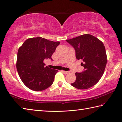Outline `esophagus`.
Returning a JSON list of instances; mask_svg holds the SVG:
<instances>
[{"label": "esophagus", "instance_id": "obj_1", "mask_svg": "<svg viewBox=\"0 0 122 122\" xmlns=\"http://www.w3.org/2000/svg\"><path fill=\"white\" fill-rule=\"evenodd\" d=\"M62 72L64 74H68L69 73L68 71H63V70H62Z\"/></svg>", "mask_w": 122, "mask_h": 122}]
</instances>
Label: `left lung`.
<instances>
[{"mask_svg":"<svg viewBox=\"0 0 122 122\" xmlns=\"http://www.w3.org/2000/svg\"><path fill=\"white\" fill-rule=\"evenodd\" d=\"M73 47L76 57L83 61L84 71L76 73V80L71 86L79 89H86L99 81L104 72L107 63L105 47L101 41L90 34L66 40Z\"/></svg>","mask_w":122,"mask_h":122,"instance_id":"8db88e82","label":"left lung"}]
</instances>
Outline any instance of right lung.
<instances>
[{
	"instance_id": "1",
	"label": "right lung",
	"mask_w": 122,
	"mask_h": 122,
	"mask_svg": "<svg viewBox=\"0 0 122 122\" xmlns=\"http://www.w3.org/2000/svg\"><path fill=\"white\" fill-rule=\"evenodd\" d=\"M60 44L37 37L26 40L19 48L16 68L20 79L26 87L34 91H42L52 85L58 70L45 66V59L51 56Z\"/></svg>"
}]
</instances>
